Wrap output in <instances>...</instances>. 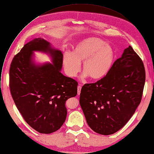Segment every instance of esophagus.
<instances>
[{
  "mask_svg": "<svg viewBox=\"0 0 154 154\" xmlns=\"http://www.w3.org/2000/svg\"><path fill=\"white\" fill-rule=\"evenodd\" d=\"M81 89H82V86L80 85H79L78 87H77V91H78V94L79 95H80V94Z\"/></svg>",
  "mask_w": 154,
  "mask_h": 154,
  "instance_id": "esophagus-1",
  "label": "esophagus"
}]
</instances>
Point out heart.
<instances>
[{"label": "heart", "instance_id": "b5f03b06", "mask_svg": "<svg viewBox=\"0 0 154 154\" xmlns=\"http://www.w3.org/2000/svg\"><path fill=\"white\" fill-rule=\"evenodd\" d=\"M115 60L112 48L100 38L91 37L79 42L74 48L72 54L66 52L63 55V65L69 77H76L83 64L84 77L99 80L105 77L111 70Z\"/></svg>", "mask_w": 154, "mask_h": 154}]
</instances>
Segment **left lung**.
Wrapping results in <instances>:
<instances>
[{"instance_id": "1", "label": "left lung", "mask_w": 154, "mask_h": 154, "mask_svg": "<svg viewBox=\"0 0 154 154\" xmlns=\"http://www.w3.org/2000/svg\"><path fill=\"white\" fill-rule=\"evenodd\" d=\"M145 79L143 63L129 46L105 77L82 88L80 104L90 127L103 135L122 128L141 102Z\"/></svg>"}]
</instances>
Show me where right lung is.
Instances as JSON below:
<instances>
[{"label": "right lung", "mask_w": 154, "mask_h": 154, "mask_svg": "<svg viewBox=\"0 0 154 154\" xmlns=\"http://www.w3.org/2000/svg\"><path fill=\"white\" fill-rule=\"evenodd\" d=\"M35 51L48 54L52 63H37ZM63 54L42 38L26 44L10 68V88L18 110L26 122L41 134L58 130L67 116L65 103L77 94V82L61 72Z\"/></svg>", "instance_id": "obj_1"}]
</instances>
